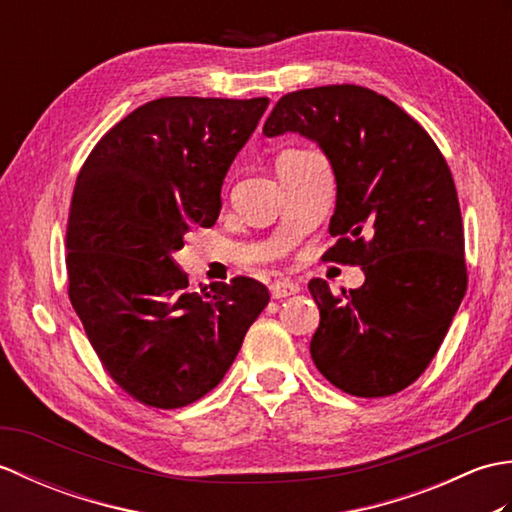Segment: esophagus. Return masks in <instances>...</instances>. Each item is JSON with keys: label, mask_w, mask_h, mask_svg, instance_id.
I'll list each match as a JSON object with an SVG mask.
<instances>
[{"label": "esophagus", "mask_w": 512, "mask_h": 512, "mask_svg": "<svg viewBox=\"0 0 512 512\" xmlns=\"http://www.w3.org/2000/svg\"><path fill=\"white\" fill-rule=\"evenodd\" d=\"M299 290H301L299 284H295V281H290V279H277L270 284V295H273V299H284L290 295H297Z\"/></svg>", "instance_id": "esophagus-1"}]
</instances>
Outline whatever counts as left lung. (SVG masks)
<instances>
[{"mask_svg":"<svg viewBox=\"0 0 512 512\" xmlns=\"http://www.w3.org/2000/svg\"><path fill=\"white\" fill-rule=\"evenodd\" d=\"M286 132L314 140L334 171L325 259L365 273L343 297L323 279L308 284L321 314L312 361L345 394H398L440 350L469 281L451 169L420 123L361 85L281 96L264 134Z\"/></svg>","mask_w":512,"mask_h":512,"instance_id":"obj_1","label":"left lung"}]
</instances>
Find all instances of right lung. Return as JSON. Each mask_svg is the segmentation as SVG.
Segmentation results:
<instances>
[{
  "instance_id": "1",
  "label": "right lung",
  "mask_w": 512,
  "mask_h": 512,
  "mask_svg": "<svg viewBox=\"0 0 512 512\" xmlns=\"http://www.w3.org/2000/svg\"><path fill=\"white\" fill-rule=\"evenodd\" d=\"M266 107V96L149 101L76 176L68 295L107 374L143 405L178 409L209 394L268 306L250 277L189 290L171 257L193 226L215 224L226 171Z\"/></svg>"
}]
</instances>
